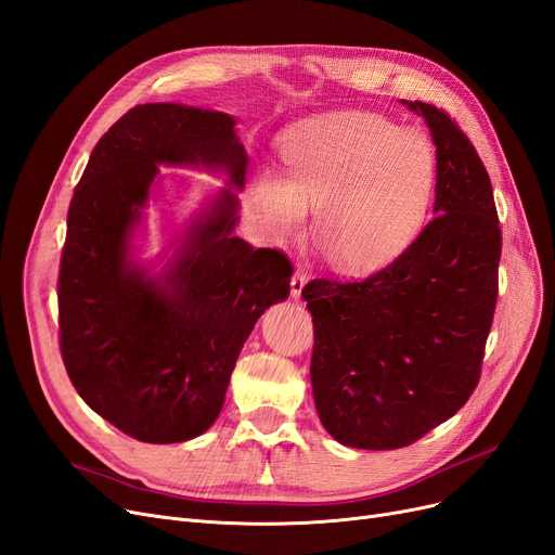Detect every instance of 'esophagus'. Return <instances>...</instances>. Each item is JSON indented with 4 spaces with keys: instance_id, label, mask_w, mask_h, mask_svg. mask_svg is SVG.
Returning a JSON list of instances; mask_svg holds the SVG:
<instances>
[{
    "instance_id": "esophagus-1",
    "label": "esophagus",
    "mask_w": 555,
    "mask_h": 555,
    "mask_svg": "<svg viewBox=\"0 0 555 555\" xmlns=\"http://www.w3.org/2000/svg\"><path fill=\"white\" fill-rule=\"evenodd\" d=\"M308 283V274L304 270H297L293 274V281H291V295L293 299H301V293H304V285Z\"/></svg>"
}]
</instances>
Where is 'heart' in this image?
Segmentation results:
<instances>
[{
	"instance_id": "heart-1",
	"label": "heart",
	"mask_w": 555,
	"mask_h": 555,
	"mask_svg": "<svg viewBox=\"0 0 555 555\" xmlns=\"http://www.w3.org/2000/svg\"><path fill=\"white\" fill-rule=\"evenodd\" d=\"M285 179L260 170L251 197L281 237L304 229L331 268L360 274L399 258L422 233L436 195L430 142L370 111L310 115L279 140Z\"/></svg>"
}]
</instances>
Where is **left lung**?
Returning a JSON list of instances; mask_svg holds the SVG:
<instances>
[{
  "label": "left lung",
  "instance_id": "left-lung-1",
  "mask_svg": "<svg viewBox=\"0 0 555 555\" xmlns=\"http://www.w3.org/2000/svg\"><path fill=\"white\" fill-rule=\"evenodd\" d=\"M436 142L433 218L388 268L315 279L301 297L315 328L310 383L331 436L401 449L453 417L480 378L499 297L501 229L492 183L455 119L426 102Z\"/></svg>",
  "mask_w": 555,
  "mask_h": 555
}]
</instances>
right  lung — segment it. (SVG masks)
<instances>
[{"label": "right lung", "mask_w": 555, "mask_h": 555, "mask_svg": "<svg viewBox=\"0 0 555 555\" xmlns=\"http://www.w3.org/2000/svg\"><path fill=\"white\" fill-rule=\"evenodd\" d=\"M235 119L181 104H140L92 150L67 210L59 270V347L81 399L150 444L197 438L218 420L240 349L264 308L291 295L293 262L254 249L224 190L188 229L158 279L129 260V237L158 163L224 167L243 188Z\"/></svg>", "instance_id": "right-lung-1"}]
</instances>
